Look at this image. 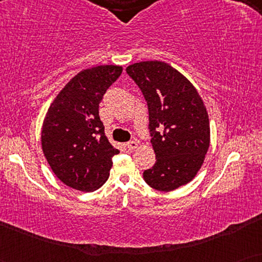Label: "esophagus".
I'll list each match as a JSON object with an SVG mask.
<instances>
[{
	"label": "esophagus",
	"instance_id": "esophagus-1",
	"mask_svg": "<svg viewBox=\"0 0 262 262\" xmlns=\"http://www.w3.org/2000/svg\"><path fill=\"white\" fill-rule=\"evenodd\" d=\"M126 148H127L128 150H135V149H137V148H138V143L136 142V141L128 142V143H126Z\"/></svg>",
	"mask_w": 262,
	"mask_h": 262
}]
</instances>
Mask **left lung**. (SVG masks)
I'll return each mask as SVG.
<instances>
[{
    "instance_id": "obj_1",
    "label": "left lung",
    "mask_w": 262,
    "mask_h": 262,
    "mask_svg": "<svg viewBox=\"0 0 262 262\" xmlns=\"http://www.w3.org/2000/svg\"><path fill=\"white\" fill-rule=\"evenodd\" d=\"M144 95L156 155L143 178L157 191H174L192 181L210 146V121L203 99L180 71L160 60L126 68Z\"/></svg>"
}]
</instances>
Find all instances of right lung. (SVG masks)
<instances>
[{"label":"right lung","mask_w":262,"mask_h":262,"mask_svg":"<svg viewBox=\"0 0 262 262\" xmlns=\"http://www.w3.org/2000/svg\"><path fill=\"white\" fill-rule=\"evenodd\" d=\"M120 66L84 69L64 85L50 105L41 128V148L57 178L69 187L93 192L105 184L112 157L111 144L99 117L107 89L120 76Z\"/></svg>","instance_id":"obj_1"}]
</instances>
